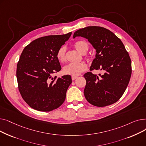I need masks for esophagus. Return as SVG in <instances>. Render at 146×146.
Instances as JSON below:
<instances>
[{
  "instance_id": "obj_1",
  "label": "esophagus",
  "mask_w": 146,
  "mask_h": 146,
  "mask_svg": "<svg viewBox=\"0 0 146 146\" xmlns=\"http://www.w3.org/2000/svg\"><path fill=\"white\" fill-rule=\"evenodd\" d=\"M77 78H78L77 76H72V79L73 80H74L75 79H76Z\"/></svg>"
}]
</instances>
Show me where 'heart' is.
Returning <instances> with one entry per match:
<instances>
[{"label": "heart", "mask_w": 146, "mask_h": 146, "mask_svg": "<svg viewBox=\"0 0 146 146\" xmlns=\"http://www.w3.org/2000/svg\"><path fill=\"white\" fill-rule=\"evenodd\" d=\"M74 48L81 54H85L89 49L88 42L83 40H79L74 42ZM66 51L67 48L65 46H61L57 52V58L61 63L66 61ZM87 65L85 63L79 64H69L64 66L63 68V72L65 74L70 75L72 76H77L87 70Z\"/></svg>", "instance_id": "heart-1"}]
</instances>
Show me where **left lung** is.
<instances>
[{
  "instance_id": "left-lung-1",
  "label": "left lung",
  "mask_w": 146,
  "mask_h": 146,
  "mask_svg": "<svg viewBox=\"0 0 146 146\" xmlns=\"http://www.w3.org/2000/svg\"><path fill=\"white\" fill-rule=\"evenodd\" d=\"M85 37L96 50L90 71L100 70L99 74L83 75L86 100L95 106L104 107L117 102L124 94L131 75V61L123 43L112 32L104 27L92 26L80 29L73 38Z\"/></svg>"
}]
</instances>
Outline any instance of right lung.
Masks as SVG:
<instances>
[{
	"label": "right lung",
	"instance_id": "1",
	"mask_svg": "<svg viewBox=\"0 0 146 146\" xmlns=\"http://www.w3.org/2000/svg\"><path fill=\"white\" fill-rule=\"evenodd\" d=\"M72 33L48 35L32 41L22 52L17 64V78L22 98L32 108L42 112L56 110L63 104L72 83L70 75L57 80L52 74L61 70L56 54Z\"/></svg>",
	"mask_w": 146,
	"mask_h": 146
}]
</instances>
